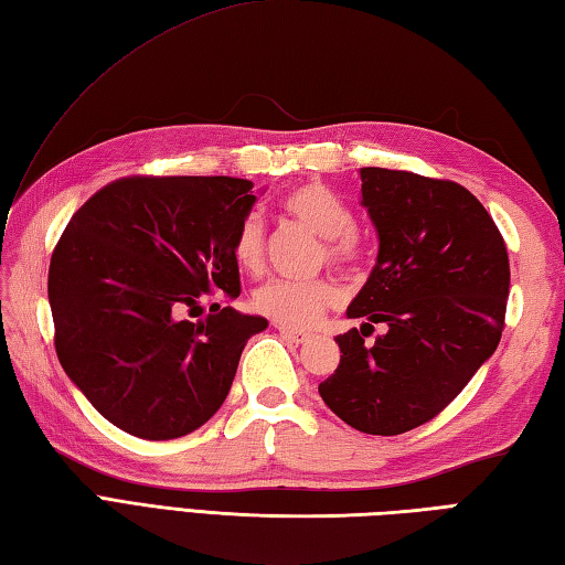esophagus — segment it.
<instances>
[{"mask_svg":"<svg viewBox=\"0 0 565 565\" xmlns=\"http://www.w3.org/2000/svg\"><path fill=\"white\" fill-rule=\"evenodd\" d=\"M279 332L294 344H306L310 338H313V334L306 332V330H294V328H284V326H279Z\"/></svg>","mask_w":565,"mask_h":565,"instance_id":"1","label":"esophagus"}]
</instances>
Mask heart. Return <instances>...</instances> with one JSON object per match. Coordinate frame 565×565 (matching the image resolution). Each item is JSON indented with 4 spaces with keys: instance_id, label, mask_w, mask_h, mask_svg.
<instances>
[{
    "instance_id": "1",
    "label": "heart",
    "mask_w": 565,
    "mask_h": 565,
    "mask_svg": "<svg viewBox=\"0 0 565 565\" xmlns=\"http://www.w3.org/2000/svg\"><path fill=\"white\" fill-rule=\"evenodd\" d=\"M281 211L310 233L322 237L320 262L328 259L340 269H352L364 257V237L352 225L354 215L347 201L326 184H298L281 196ZM231 255L243 271L255 274L264 264V227L255 213L237 223ZM340 301V289L330 279L294 281L271 279L252 291V308L284 328H310Z\"/></svg>"
}]
</instances>
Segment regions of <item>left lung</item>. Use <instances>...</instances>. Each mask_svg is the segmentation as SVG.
Returning a JSON list of instances; mask_svg holds the SVG:
<instances>
[{"mask_svg": "<svg viewBox=\"0 0 565 565\" xmlns=\"http://www.w3.org/2000/svg\"><path fill=\"white\" fill-rule=\"evenodd\" d=\"M359 177L379 257L347 318L366 322L334 338L340 366L318 391L350 427L391 437L437 417L498 350L510 259L461 184L383 167ZM376 321L390 332L364 345Z\"/></svg>", "mask_w": 565, "mask_h": 565, "instance_id": "8db88e82", "label": "left lung"}]
</instances>
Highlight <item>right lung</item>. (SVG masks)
<instances>
[{
    "mask_svg": "<svg viewBox=\"0 0 565 565\" xmlns=\"http://www.w3.org/2000/svg\"><path fill=\"white\" fill-rule=\"evenodd\" d=\"M257 196L235 177H126L72 215L47 271L55 352L118 429L174 439L223 405L239 354L269 326L201 298L239 296L231 255Z\"/></svg>",
    "mask_w": 565,
    "mask_h": 565,
    "instance_id": "right-lung-1",
    "label": "right lung"
}]
</instances>
